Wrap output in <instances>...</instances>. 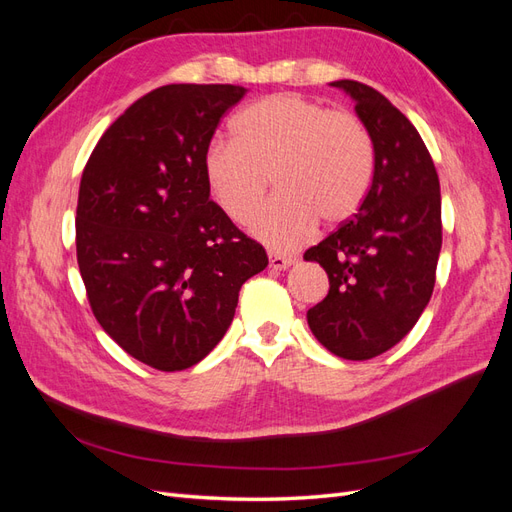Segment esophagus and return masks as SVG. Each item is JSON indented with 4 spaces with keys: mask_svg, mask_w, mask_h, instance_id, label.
I'll return each mask as SVG.
<instances>
[{
    "mask_svg": "<svg viewBox=\"0 0 512 512\" xmlns=\"http://www.w3.org/2000/svg\"><path fill=\"white\" fill-rule=\"evenodd\" d=\"M294 262L292 256H282L277 252H269V267L275 269V271H282V269H288Z\"/></svg>",
    "mask_w": 512,
    "mask_h": 512,
    "instance_id": "34e87169",
    "label": "esophagus"
}]
</instances>
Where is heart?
I'll list each match as a JSON object with an SVG mask.
<instances>
[{"label":"heart","mask_w":512,"mask_h":512,"mask_svg":"<svg viewBox=\"0 0 512 512\" xmlns=\"http://www.w3.org/2000/svg\"><path fill=\"white\" fill-rule=\"evenodd\" d=\"M235 138H213L205 181L232 222L252 220L271 188L277 194L252 224L273 250L303 243L316 222L342 224L363 205L374 179V143L365 123L316 100L277 94L252 102L232 121Z\"/></svg>","instance_id":"1"}]
</instances>
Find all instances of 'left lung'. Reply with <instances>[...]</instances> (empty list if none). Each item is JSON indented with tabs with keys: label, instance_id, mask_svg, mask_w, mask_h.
<instances>
[{
	"label": "left lung",
	"instance_id": "1",
	"mask_svg": "<svg viewBox=\"0 0 512 512\" xmlns=\"http://www.w3.org/2000/svg\"><path fill=\"white\" fill-rule=\"evenodd\" d=\"M374 143V179L350 220L309 247L329 294L307 324L329 352L367 361L408 335L427 307L442 247L440 179L421 134L374 87L335 81Z\"/></svg>",
	"mask_w": 512,
	"mask_h": 512
}]
</instances>
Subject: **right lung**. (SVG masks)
Wrapping results in <instances>:
<instances>
[{"label": "right lung", "instance_id": "add662e5", "mask_svg": "<svg viewBox=\"0 0 512 512\" xmlns=\"http://www.w3.org/2000/svg\"><path fill=\"white\" fill-rule=\"evenodd\" d=\"M241 85H164L98 141L76 205V260L100 327L136 361L181 371L230 327L265 247L209 198L203 156Z\"/></svg>", "mask_w": 512, "mask_h": 512}]
</instances>
